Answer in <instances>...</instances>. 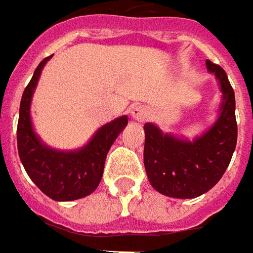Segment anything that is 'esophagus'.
Instances as JSON below:
<instances>
[{
	"mask_svg": "<svg viewBox=\"0 0 253 253\" xmlns=\"http://www.w3.org/2000/svg\"><path fill=\"white\" fill-rule=\"evenodd\" d=\"M130 113H131L133 119L138 120V122H144L150 116V109L147 106H144V105H137L134 108H131Z\"/></svg>",
	"mask_w": 253,
	"mask_h": 253,
	"instance_id": "obj_1",
	"label": "esophagus"
}]
</instances>
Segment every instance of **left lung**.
<instances>
[{"label": "left lung", "instance_id": "obj_1", "mask_svg": "<svg viewBox=\"0 0 253 253\" xmlns=\"http://www.w3.org/2000/svg\"><path fill=\"white\" fill-rule=\"evenodd\" d=\"M221 84L222 105L214 126L193 143L179 140L151 123L144 125V167L155 190L169 197L193 199L209 192L230 165L238 137L235 95L225 71L206 60Z\"/></svg>", "mask_w": 253, "mask_h": 253}]
</instances>
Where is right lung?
Listing matches in <instances>:
<instances>
[{
    "label": "right lung",
    "instance_id": "add662e5",
    "mask_svg": "<svg viewBox=\"0 0 253 253\" xmlns=\"http://www.w3.org/2000/svg\"><path fill=\"white\" fill-rule=\"evenodd\" d=\"M48 58L40 61L23 91L16 128L18 153L29 178L46 196L57 202H70L91 195L98 187L108 151L127 125V116L100 127L88 145L78 151L64 153L46 147L33 133L29 108L32 93Z\"/></svg>",
    "mask_w": 253,
    "mask_h": 253
}]
</instances>
